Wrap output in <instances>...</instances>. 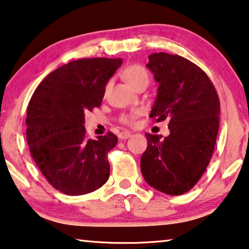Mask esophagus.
Instances as JSON below:
<instances>
[{
	"label": "esophagus",
	"mask_w": 249,
	"mask_h": 249,
	"mask_svg": "<svg viewBox=\"0 0 249 249\" xmlns=\"http://www.w3.org/2000/svg\"><path fill=\"white\" fill-rule=\"evenodd\" d=\"M131 133L129 132H126V131H124V132H121L120 134H118V137H120L121 140H126V139H128V137H131Z\"/></svg>",
	"instance_id": "1"
}]
</instances>
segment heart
<instances>
[{
    "mask_svg": "<svg viewBox=\"0 0 249 249\" xmlns=\"http://www.w3.org/2000/svg\"><path fill=\"white\" fill-rule=\"evenodd\" d=\"M123 78L133 89H136L142 85L147 86L150 83V75H148L147 70L140 65L128 66L123 71ZM137 115H139V110H134L129 114L123 115L121 117V121L125 124H133Z\"/></svg>",
    "mask_w": 249,
    "mask_h": 249,
    "instance_id": "b5f03b06",
    "label": "heart"
}]
</instances>
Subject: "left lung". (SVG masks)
I'll return each mask as SVG.
<instances>
[{"label": "left lung", "mask_w": 249, "mask_h": 249, "mask_svg": "<svg viewBox=\"0 0 249 249\" xmlns=\"http://www.w3.org/2000/svg\"><path fill=\"white\" fill-rule=\"evenodd\" d=\"M146 67L159 83L150 117L157 123L169 118L170 135L146 133L141 171L151 187L180 196L195 187L213 157L219 97L207 73L181 55L152 53Z\"/></svg>", "instance_id": "obj_1"}]
</instances>
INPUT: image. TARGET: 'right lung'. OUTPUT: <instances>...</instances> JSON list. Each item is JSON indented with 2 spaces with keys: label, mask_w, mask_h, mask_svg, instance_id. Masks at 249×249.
Returning a JSON list of instances; mask_svg holds the SVG:
<instances>
[{
  "label": "right lung",
  "mask_w": 249,
  "mask_h": 249,
  "mask_svg": "<svg viewBox=\"0 0 249 249\" xmlns=\"http://www.w3.org/2000/svg\"><path fill=\"white\" fill-rule=\"evenodd\" d=\"M122 59L84 58L59 67L33 92L27 108L30 153L43 177L68 196L101 188L109 178L107 154L117 144L108 132L88 140L85 113L101 107Z\"/></svg>",
  "instance_id": "add662e5"
}]
</instances>
